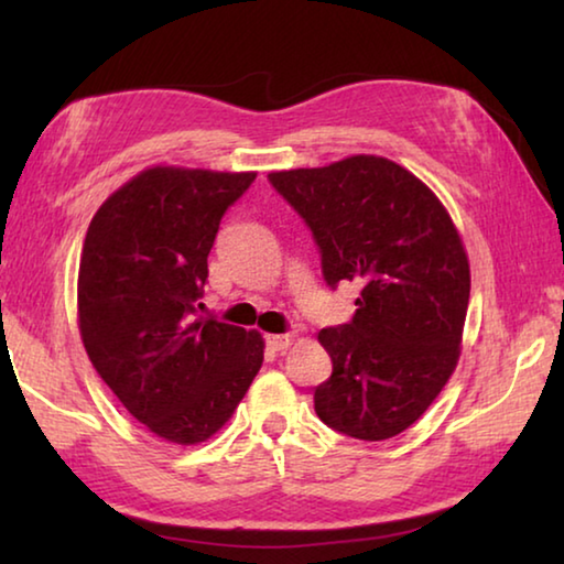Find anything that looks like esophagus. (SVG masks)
I'll return each instance as SVG.
<instances>
[{
    "instance_id": "obj_1",
    "label": "esophagus",
    "mask_w": 564,
    "mask_h": 564,
    "mask_svg": "<svg viewBox=\"0 0 564 564\" xmlns=\"http://www.w3.org/2000/svg\"><path fill=\"white\" fill-rule=\"evenodd\" d=\"M293 343V333H279V336H265V346L271 350H285Z\"/></svg>"
}]
</instances>
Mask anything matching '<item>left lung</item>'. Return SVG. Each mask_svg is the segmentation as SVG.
I'll return each mask as SVG.
<instances>
[{
    "instance_id": "left-lung-1",
    "label": "left lung",
    "mask_w": 564,
    "mask_h": 564,
    "mask_svg": "<svg viewBox=\"0 0 564 564\" xmlns=\"http://www.w3.org/2000/svg\"><path fill=\"white\" fill-rule=\"evenodd\" d=\"M321 251L323 279L360 283L356 316L323 328L333 373L318 417L358 441H388L425 413L460 356L470 265L445 206L403 166L350 156L269 174Z\"/></svg>"
}]
</instances>
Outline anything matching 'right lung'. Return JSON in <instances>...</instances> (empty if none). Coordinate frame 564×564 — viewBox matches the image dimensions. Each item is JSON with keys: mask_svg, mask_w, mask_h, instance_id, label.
Wrapping results in <instances>:
<instances>
[{"mask_svg": "<svg viewBox=\"0 0 564 564\" xmlns=\"http://www.w3.org/2000/svg\"><path fill=\"white\" fill-rule=\"evenodd\" d=\"M253 178L147 169L101 204L84 238V348L121 405L171 443L212 437L263 362L261 333L196 311L221 218Z\"/></svg>", "mask_w": 564, "mask_h": 564, "instance_id": "add662e5", "label": "right lung"}]
</instances>
